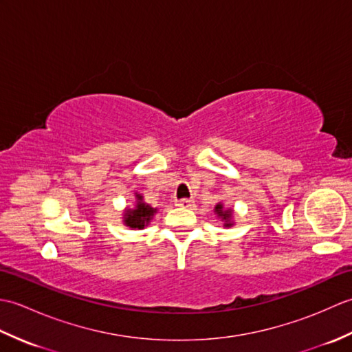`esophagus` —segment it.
I'll return each instance as SVG.
<instances>
[{
    "label": "esophagus",
    "mask_w": 352,
    "mask_h": 352,
    "mask_svg": "<svg viewBox=\"0 0 352 352\" xmlns=\"http://www.w3.org/2000/svg\"><path fill=\"white\" fill-rule=\"evenodd\" d=\"M192 204H193V201H192V199H189V198H182V199L175 201V206H178V207H183V208H188V207H190Z\"/></svg>",
    "instance_id": "obj_1"
}]
</instances>
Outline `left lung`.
Here are the masks:
<instances>
[{
  "label": "left lung",
  "mask_w": 352,
  "mask_h": 352,
  "mask_svg": "<svg viewBox=\"0 0 352 352\" xmlns=\"http://www.w3.org/2000/svg\"><path fill=\"white\" fill-rule=\"evenodd\" d=\"M214 213L218 214V218H221L223 221V227H231L233 226V210L231 208H226L222 203L216 204L214 207Z\"/></svg>",
  "instance_id": "obj_1"
}]
</instances>
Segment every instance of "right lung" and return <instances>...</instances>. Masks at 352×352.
Wrapping results in <instances>:
<instances>
[{"instance_id": "right-lung-1", "label": "right lung", "mask_w": 352, "mask_h": 352, "mask_svg": "<svg viewBox=\"0 0 352 352\" xmlns=\"http://www.w3.org/2000/svg\"><path fill=\"white\" fill-rule=\"evenodd\" d=\"M155 213L157 208L144 203V197L136 193V206L133 208H125L124 212V226L133 230H142L151 222Z\"/></svg>"}]
</instances>
